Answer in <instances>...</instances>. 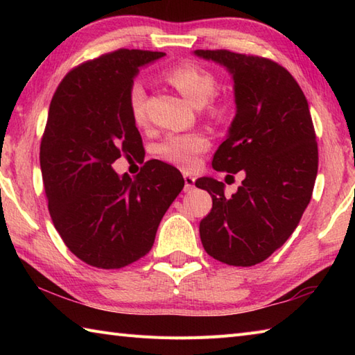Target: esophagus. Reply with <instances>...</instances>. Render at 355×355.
I'll list each match as a JSON object with an SVG mask.
<instances>
[{
    "label": "esophagus",
    "mask_w": 355,
    "mask_h": 355,
    "mask_svg": "<svg viewBox=\"0 0 355 355\" xmlns=\"http://www.w3.org/2000/svg\"><path fill=\"white\" fill-rule=\"evenodd\" d=\"M184 192H191L195 187V177L191 173H184Z\"/></svg>",
    "instance_id": "34e87169"
}]
</instances>
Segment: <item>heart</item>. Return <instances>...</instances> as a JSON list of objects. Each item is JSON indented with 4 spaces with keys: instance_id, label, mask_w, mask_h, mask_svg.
Returning <instances> with one entry per match:
<instances>
[{
    "instance_id": "heart-1",
    "label": "heart",
    "mask_w": 355,
    "mask_h": 355,
    "mask_svg": "<svg viewBox=\"0 0 355 355\" xmlns=\"http://www.w3.org/2000/svg\"><path fill=\"white\" fill-rule=\"evenodd\" d=\"M171 84L182 93L195 107H205L216 93V79L212 73L200 69L192 64H182L173 67L168 73ZM146 93L140 82H134L128 93V105L131 116L137 125L146 122ZM207 148V139L195 132L169 134L160 145L158 154L163 160L180 166V168H193L198 162V155Z\"/></svg>"
}]
</instances>
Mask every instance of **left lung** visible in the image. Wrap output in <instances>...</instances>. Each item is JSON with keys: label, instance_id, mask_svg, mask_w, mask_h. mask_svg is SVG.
<instances>
[{"label": "left lung", "instance_id": "1", "mask_svg": "<svg viewBox=\"0 0 355 355\" xmlns=\"http://www.w3.org/2000/svg\"><path fill=\"white\" fill-rule=\"evenodd\" d=\"M193 55L232 74L236 114L212 166L245 175L232 197L212 177L195 182L212 197L201 243L216 261L256 266L291 236L311 200L319 153L310 108L297 82L270 59L229 50Z\"/></svg>", "mask_w": 355, "mask_h": 355}]
</instances>
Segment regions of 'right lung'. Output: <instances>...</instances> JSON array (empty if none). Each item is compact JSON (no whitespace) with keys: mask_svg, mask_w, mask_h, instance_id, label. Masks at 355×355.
<instances>
[{"mask_svg":"<svg viewBox=\"0 0 355 355\" xmlns=\"http://www.w3.org/2000/svg\"><path fill=\"white\" fill-rule=\"evenodd\" d=\"M162 51L120 49L73 69L53 96L40 163L49 212L70 252L97 268L145 256L166 210L182 192L173 166L149 160L131 178L112 169L122 155H145L128 93L140 67Z\"/></svg>","mask_w":355,"mask_h":355,"instance_id":"obj_1","label":"right lung"}]
</instances>
